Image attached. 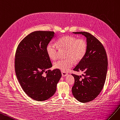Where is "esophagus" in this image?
Returning <instances> with one entry per match:
<instances>
[{
	"label": "esophagus",
	"mask_w": 120,
	"mask_h": 120,
	"mask_svg": "<svg viewBox=\"0 0 120 120\" xmlns=\"http://www.w3.org/2000/svg\"><path fill=\"white\" fill-rule=\"evenodd\" d=\"M62 76L63 77H64V76H66V75H67V74H68V73H66V72H62Z\"/></svg>",
	"instance_id": "34e87169"
}]
</instances>
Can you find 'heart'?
<instances>
[{
    "label": "heart",
    "mask_w": 120,
    "mask_h": 120,
    "mask_svg": "<svg viewBox=\"0 0 120 120\" xmlns=\"http://www.w3.org/2000/svg\"><path fill=\"white\" fill-rule=\"evenodd\" d=\"M57 45L49 43L46 46V52L52 60L56 59L60 48L68 49L66 59H60L54 63V67L63 72H67L75 64V61H79L83 59L87 51V43L83 39L66 36L61 37L57 42Z\"/></svg>",
    "instance_id": "1"
}]
</instances>
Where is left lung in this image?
Masks as SVG:
<instances>
[{
    "label": "left lung",
    "mask_w": 120,
    "mask_h": 120,
    "mask_svg": "<svg viewBox=\"0 0 120 120\" xmlns=\"http://www.w3.org/2000/svg\"><path fill=\"white\" fill-rule=\"evenodd\" d=\"M86 38L87 51L73 70L82 72L81 76L73 75L75 81L72 88L74 97L80 102H88L94 100L104 87L108 70V58L102 44L90 33L73 32Z\"/></svg>",
    "instance_id": "left-lung-1"
}]
</instances>
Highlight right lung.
<instances>
[{"label": "right lung", "mask_w": 120, "mask_h": 120, "mask_svg": "<svg viewBox=\"0 0 120 120\" xmlns=\"http://www.w3.org/2000/svg\"><path fill=\"white\" fill-rule=\"evenodd\" d=\"M52 31H35L27 35L17 47L15 59L16 77L23 90L37 101L48 100L55 93L61 77L58 69L52 66L46 46L54 37ZM45 72L46 75H44Z\"/></svg>", "instance_id": "add662e5"}]
</instances>
